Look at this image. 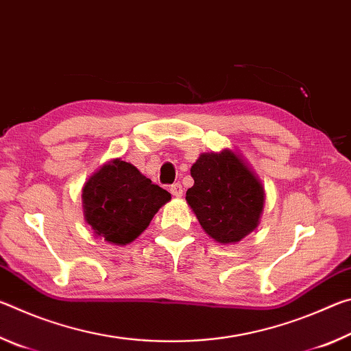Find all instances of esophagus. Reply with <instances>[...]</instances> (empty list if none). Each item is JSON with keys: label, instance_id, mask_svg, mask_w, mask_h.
Segmentation results:
<instances>
[{"label": "esophagus", "instance_id": "34e87169", "mask_svg": "<svg viewBox=\"0 0 351 351\" xmlns=\"http://www.w3.org/2000/svg\"><path fill=\"white\" fill-rule=\"evenodd\" d=\"M170 193L173 195V197H176V198H181L182 197V186H181V182L171 184V186H170Z\"/></svg>", "mask_w": 351, "mask_h": 351}]
</instances>
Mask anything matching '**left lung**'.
Returning a JSON list of instances; mask_svg holds the SVG:
<instances>
[{
    "label": "left lung",
    "instance_id": "8db88e82",
    "mask_svg": "<svg viewBox=\"0 0 351 351\" xmlns=\"http://www.w3.org/2000/svg\"><path fill=\"white\" fill-rule=\"evenodd\" d=\"M190 173L195 184L186 199L213 240L237 243L257 228L265 203L263 187L234 152L203 153Z\"/></svg>",
    "mask_w": 351,
    "mask_h": 351
}]
</instances>
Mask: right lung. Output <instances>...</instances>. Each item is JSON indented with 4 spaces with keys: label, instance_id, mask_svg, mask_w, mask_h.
<instances>
[{
    "label": "right lung",
    "instance_id": "obj_1",
    "mask_svg": "<svg viewBox=\"0 0 351 351\" xmlns=\"http://www.w3.org/2000/svg\"><path fill=\"white\" fill-rule=\"evenodd\" d=\"M170 198L167 190L121 159L99 169L82 193L88 224L96 235L121 246L138 239Z\"/></svg>",
    "mask_w": 351,
    "mask_h": 351
}]
</instances>
